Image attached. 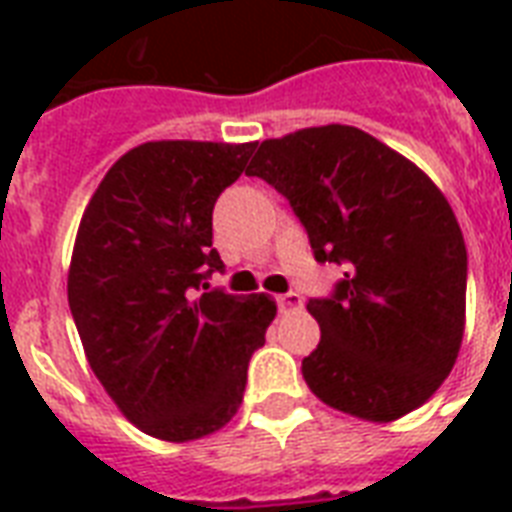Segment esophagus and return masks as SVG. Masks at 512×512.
<instances>
[{"label": "esophagus", "instance_id": "1", "mask_svg": "<svg viewBox=\"0 0 512 512\" xmlns=\"http://www.w3.org/2000/svg\"><path fill=\"white\" fill-rule=\"evenodd\" d=\"M276 305H279L281 313L297 311V308H303V297L297 295V292H287V295L276 297Z\"/></svg>", "mask_w": 512, "mask_h": 512}]
</instances>
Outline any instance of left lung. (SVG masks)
Segmentation results:
<instances>
[{"instance_id":"8db88e82","label":"left lung","mask_w":512,"mask_h":512,"mask_svg":"<svg viewBox=\"0 0 512 512\" xmlns=\"http://www.w3.org/2000/svg\"><path fill=\"white\" fill-rule=\"evenodd\" d=\"M247 175L287 196L319 263L345 265L332 295L308 300L321 327L303 358L308 388L369 422L425 404L465 332L468 249L444 193L348 124L263 140Z\"/></svg>"}]
</instances>
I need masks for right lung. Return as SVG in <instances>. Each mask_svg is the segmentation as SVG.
<instances>
[{
	"instance_id": "1",
	"label": "right lung",
	"mask_w": 512,
	"mask_h": 512,
	"mask_svg": "<svg viewBox=\"0 0 512 512\" xmlns=\"http://www.w3.org/2000/svg\"><path fill=\"white\" fill-rule=\"evenodd\" d=\"M257 143L154 140L132 148L84 209L68 305L92 372L143 433L193 441L231 420L249 358L276 319L271 295H228L207 279L217 196Z\"/></svg>"
}]
</instances>
